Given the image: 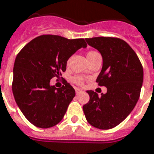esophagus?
<instances>
[{"instance_id":"obj_1","label":"esophagus","mask_w":154,"mask_h":154,"mask_svg":"<svg viewBox=\"0 0 154 154\" xmlns=\"http://www.w3.org/2000/svg\"><path fill=\"white\" fill-rule=\"evenodd\" d=\"M75 91H76V94H81V93L82 92V90H81V89H79V88H76L75 89Z\"/></svg>"}]
</instances>
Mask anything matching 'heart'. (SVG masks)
Returning a JSON list of instances; mask_svg holds the SVG:
<instances>
[{
    "instance_id": "heart-1",
    "label": "heart",
    "mask_w": 154,
    "mask_h": 154,
    "mask_svg": "<svg viewBox=\"0 0 154 154\" xmlns=\"http://www.w3.org/2000/svg\"><path fill=\"white\" fill-rule=\"evenodd\" d=\"M98 54H100L98 52H96V51H90V52H88L87 53V60H90V59H91V58H93V57L96 56V55H98ZM73 82L75 83H77V84H78V85H81L82 83L83 82V80L82 78H81V77H75L73 78Z\"/></svg>"
}]
</instances>
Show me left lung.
<instances>
[{
	"mask_svg": "<svg viewBox=\"0 0 154 154\" xmlns=\"http://www.w3.org/2000/svg\"><path fill=\"white\" fill-rule=\"evenodd\" d=\"M86 41L102 55V70L96 82L107 87V93L100 97L93 91H87L90 100L83 106V111L91 126L111 129L135 108L143 84V67L137 54L123 40L100 36Z\"/></svg>",
	"mask_w": 154,
	"mask_h": 154,
	"instance_id": "obj_1",
	"label": "left lung"
}]
</instances>
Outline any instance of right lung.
<instances>
[{"instance_id": "1", "label": "right lung", "mask_w": 154, "mask_h": 154, "mask_svg": "<svg viewBox=\"0 0 154 154\" xmlns=\"http://www.w3.org/2000/svg\"><path fill=\"white\" fill-rule=\"evenodd\" d=\"M86 47L82 38L69 40L42 35L28 42L18 54L12 91L17 105L34 126L50 128L63 119L75 96V90L66 81L57 89L50 85L51 79L65 72L68 59Z\"/></svg>"}]
</instances>
